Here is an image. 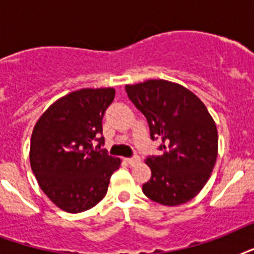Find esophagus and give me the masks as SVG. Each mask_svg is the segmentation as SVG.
I'll list each match as a JSON object with an SVG mask.
<instances>
[{"instance_id":"obj_1","label":"esophagus","mask_w":254,"mask_h":254,"mask_svg":"<svg viewBox=\"0 0 254 254\" xmlns=\"http://www.w3.org/2000/svg\"><path fill=\"white\" fill-rule=\"evenodd\" d=\"M127 161V163H129V165H135V163L139 162V157H133V158H127L125 159Z\"/></svg>"}]
</instances>
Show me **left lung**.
Returning a JSON list of instances; mask_svg holds the SVG:
<instances>
[{"instance_id": "left-lung-1", "label": "left lung", "mask_w": 254, "mask_h": 254, "mask_svg": "<svg viewBox=\"0 0 254 254\" xmlns=\"http://www.w3.org/2000/svg\"><path fill=\"white\" fill-rule=\"evenodd\" d=\"M131 103L146 117L150 137L162 138L161 155L147 157L150 181L143 193L163 205L195 197L211 177L217 158V129L195 93L162 79L125 85Z\"/></svg>"}]
</instances>
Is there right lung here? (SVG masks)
<instances>
[{"label": "right lung", "instance_id": "right-lung-1", "mask_svg": "<svg viewBox=\"0 0 254 254\" xmlns=\"http://www.w3.org/2000/svg\"><path fill=\"white\" fill-rule=\"evenodd\" d=\"M115 88H83L51 104L34 127L30 165L38 185L61 209L77 213L107 195L121 159L100 149L103 117ZM99 142L97 149L93 141Z\"/></svg>", "mask_w": 254, "mask_h": 254}]
</instances>
